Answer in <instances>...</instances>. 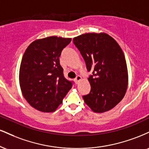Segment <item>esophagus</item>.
Instances as JSON below:
<instances>
[{
	"mask_svg": "<svg viewBox=\"0 0 149 149\" xmlns=\"http://www.w3.org/2000/svg\"><path fill=\"white\" fill-rule=\"evenodd\" d=\"M81 79H82L81 76H76V78H75V81H76V83H78V82H80V80H81Z\"/></svg>",
	"mask_w": 149,
	"mask_h": 149,
	"instance_id": "obj_1",
	"label": "esophagus"
}]
</instances>
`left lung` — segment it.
<instances>
[{
	"instance_id": "obj_1",
	"label": "left lung",
	"mask_w": 149,
	"mask_h": 149,
	"mask_svg": "<svg viewBox=\"0 0 149 149\" xmlns=\"http://www.w3.org/2000/svg\"><path fill=\"white\" fill-rule=\"evenodd\" d=\"M73 41L88 71H92L88 78L91 90L83 96L85 104L95 113L111 110L123 100L127 88V68L122 49L105 33L82 34Z\"/></svg>"
}]
</instances>
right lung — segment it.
<instances>
[{
	"label": "right lung",
	"mask_w": 149,
	"mask_h": 149,
	"mask_svg": "<svg viewBox=\"0 0 149 149\" xmlns=\"http://www.w3.org/2000/svg\"><path fill=\"white\" fill-rule=\"evenodd\" d=\"M71 41L49 36L38 39L26 49L20 65V88L25 100L38 111H54L72 88L59 63L61 51Z\"/></svg>",
	"instance_id": "add662e5"
}]
</instances>
